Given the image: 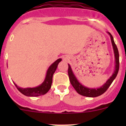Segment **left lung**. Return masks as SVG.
<instances>
[{
    "instance_id": "1",
    "label": "left lung",
    "mask_w": 126,
    "mask_h": 126,
    "mask_svg": "<svg viewBox=\"0 0 126 126\" xmlns=\"http://www.w3.org/2000/svg\"><path fill=\"white\" fill-rule=\"evenodd\" d=\"M110 36L111 42H112V47H113V52H114V55H115V71L113 72V74L112 76L107 81V82L103 84L102 86H101L99 88H90L84 86L83 85L81 84L77 79L76 76H74L73 71L71 69V67L69 64H68V75L69 78L70 82L71 84L73 85L74 88L75 89L78 93L81 95H83L84 96H87V97H96L98 96L105 92H106L107 89L109 88V86H110L113 81L115 79L117 75L118 71L119 69V51H118L117 47L115 45L114 40H113V38L112 34L108 32Z\"/></svg>"
}]
</instances>
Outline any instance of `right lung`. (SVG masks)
I'll use <instances>...</instances> for the list:
<instances>
[{
	"label": "right lung",
	"instance_id": "right-lung-1",
	"mask_svg": "<svg viewBox=\"0 0 126 126\" xmlns=\"http://www.w3.org/2000/svg\"><path fill=\"white\" fill-rule=\"evenodd\" d=\"M62 61L61 59H59L56 61L53 62V64L49 67L47 72L46 77L42 84L34 88H23L17 86L14 83L16 87L17 88V90L19 91L22 94H24L27 96H38L40 95H43L47 93L50 89L52 83V78L53 75L56 71L57 65L61 61Z\"/></svg>",
	"mask_w": 126,
	"mask_h": 126
}]
</instances>
